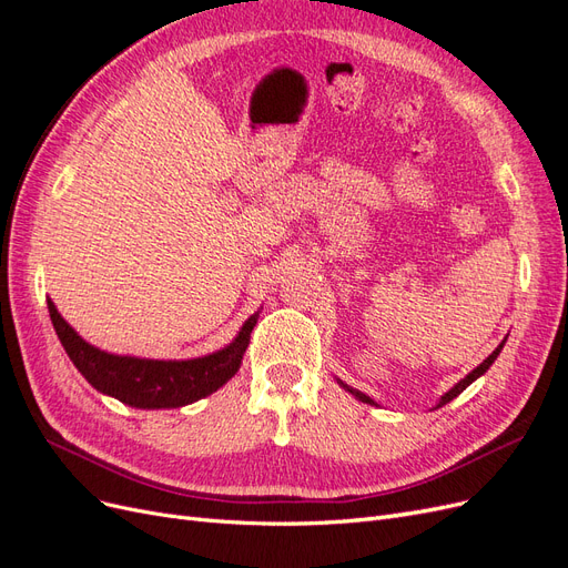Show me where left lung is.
I'll return each instance as SVG.
<instances>
[{"label": "left lung", "mask_w": 568, "mask_h": 568, "mask_svg": "<svg viewBox=\"0 0 568 568\" xmlns=\"http://www.w3.org/2000/svg\"><path fill=\"white\" fill-rule=\"evenodd\" d=\"M505 341H507V338H503L500 346H497V348H495V351H493V353H490V355L484 359V363H480L476 369H471L467 376H464V379H459V382H457L448 393H443V395H440V400L436 403V407H434V409H438V407H443V405H448L450 400H455V398H457V395H459L464 388H467L469 384H474V382L478 379V376H484V374L490 369V365H493L495 359H497V355H500V351L505 348ZM336 382H338V386H341V388H346L351 395H355L357 400H363V403H367V405H376V400H372L369 395H365L363 390H357V388L348 386L346 382H341V379H336ZM376 407H379V405H376Z\"/></svg>", "instance_id": "1"}]
</instances>
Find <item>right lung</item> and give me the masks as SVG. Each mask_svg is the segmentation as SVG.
Returning a JSON list of instances; mask_svg holds the SVG:
<instances>
[{
  "mask_svg": "<svg viewBox=\"0 0 568 568\" xmlns=\"http://www.w3.org/2000/svg\"><path fill=\"white\" fill-rule=\"evenodd\" d=\"M47 307L63 351L84 379L99 393L136 409L184 407L225 386L242 367L251 332L261 317V311L253 313L232 343L211 355L192 359H149L115 355L92 346L61 317L54 301L47 298Z\"/></svg>",
  "mask_w": 568,
  "mask_h": 568,
  "instance_id": "obj_1",
  "label": "right lung"
}]
</instances>
